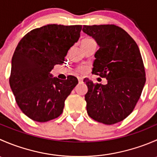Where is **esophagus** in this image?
<instances>
[{
	"instance_id": "esophagus-1",
	"label": "esophagus",
	"mask_w": 157,
	"mask_h": 157,
	"mask_svg": "<svg viewBox=\"0 0 157 157\" xmlns=\"http://www.w3.org/2000/svg\"><path fill=\"white\" fill-rule=\"evenodd\" d=\"M83 77H78V81H79V83H82V82H83Z\"/></svg>"
}]
</instances>
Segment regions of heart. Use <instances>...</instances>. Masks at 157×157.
<instances>
[{
    "mask_svg": "<svg viewBox=\"0 0 157 157\" xmlns=\"http://www.w3.org/2000/svg\"><path fill=\"white\" fill-rule=\"evenodd\" d=\"M91 39H91V38H86V39H83V40H82V42H85V41H89V40H91ZM84 67H79V71H84Z\"/></svg>",
    "mask_w": 157,
    "mask_h": 157,
    "instance_id": "b5f03b06",
    "label": "heart"
}]
</instances>
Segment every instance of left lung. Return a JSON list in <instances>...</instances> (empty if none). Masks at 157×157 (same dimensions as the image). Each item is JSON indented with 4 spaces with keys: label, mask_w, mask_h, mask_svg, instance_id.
I'll return each instance as SVG.
<instances>
[{
    "label": "left lung",
    "mask_w": 157,
    "mask_h": 157,
    "mask_svg": "<svg viewBox=\"0 0 157 157\" xmlns=\"http://www.w3.org/2000/svg\"><path fill=\"white\" fill-rule=\"evenodd\" d=\"M99 46L95 54L93 74L106 78L107 84L85 78L89 116L98 122L113 124L134 110L146 82L140 50L126 31L115 25L83 26Z\"/></svg>",
    "instance_id": "left-lung-1"
}]
</instances>
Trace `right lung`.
<instances>
[{"label": "right lung", "instance_id": "1", "mask_svg": "<svg viewBox=\"0 0 157 157\" xmlns=\"http://www.w3.org/2000/svg\"><path fill=\"white\" fill-rule=\"evenodd\" d=\"M81 29V25H46L31 30L17 45L9 82L18 106L33 121L45 122L60 116L78 83L74 76L60 80L50 72L55 64L64 63Z\"/></svg>", "mask_w": 157, "mask_h": 157}]
</instances>
